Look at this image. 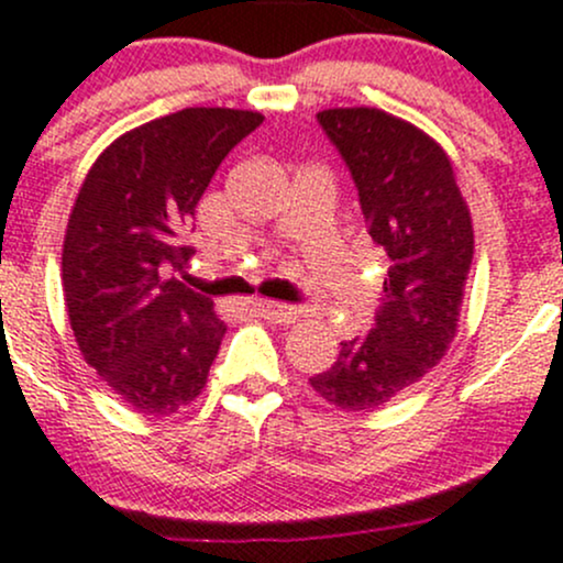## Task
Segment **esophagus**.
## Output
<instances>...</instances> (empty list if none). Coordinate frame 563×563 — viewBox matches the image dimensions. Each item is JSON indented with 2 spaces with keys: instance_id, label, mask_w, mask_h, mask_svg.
I'll use <instances>...</instances> for the list:
<instances>
[{
  "instance_id": "obj_1",
  "label": "esophagus",
  "mask_w": 563,
  "mask_h": 563,
  "mask_svg": "<svg viewBox=\"0 0 563 563\" xmlns=\"http://www.w3.org/2000/svg\"><path fill=\"white\" fill-rule=\"evenodd\" d=\"M253 307H256V310L262 312L266 321H272V323H283V327H288V323L299 321V307H294V305H280V301L256 299V301H253Z\"/></svg>"
}]
</instances>
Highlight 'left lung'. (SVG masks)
I'll return each mask as SVG.
<instances>
[{
  "mask_svg": "<svg viewBox=\"0 0 563 563\" xmlns=\"http://www.w3.org/2000/svg\"><path fill=\"white\" fill-rule=\"evenodd\" d=\"M318 121L351 169L388 277L375 329L340 342L310 386L340 410L369 412L416 386L451 347L475 232L451 158L423 129L377 108H331Z\"/></svg>",
  "mask_w": 563,
  "mask_h": 563,
  "instance_id": "1",
  "label": "left lung"
}]
</instances>
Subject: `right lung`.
<instances>
[{"instance_id":"1","label":"right lung","mask_w":563,"mask_h":563,"mask_svg":"<svg viewBox=\"0 0 563 563\" xmlns=\"http://www.w3.org/2000/svg\"><path fill=\"white\" fill-rule=\"evenodd\" d=\"M262 112L186 108L110 142L82 180L62 251L69 327L82 358L142 416L202 394L223 327L191 291L183 242L212 175Z\"/></svg>"}]
</instances>
